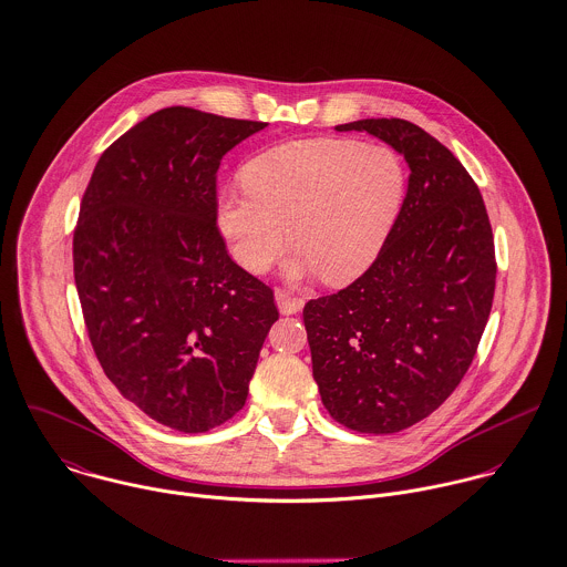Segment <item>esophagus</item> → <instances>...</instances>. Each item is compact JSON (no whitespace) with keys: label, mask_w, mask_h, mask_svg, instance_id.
I'll return each instance as SVG.
<instances>
[{"label":"esophagus","mask_w":567,"mask_h":567,"mask_svg":"<svg viewBox=\"0 0 567 567\" xmlns=\"http://www.w3.org/2000/svg\"><path fill=\"white\" fill-rule=\"evenodd\" d=\"M275 301H277V308H279L281 315H297L303 308V299L290 297L286 290H277Z\"/></svg>","instance_id":"1"}]
</instances>
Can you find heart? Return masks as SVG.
<instances>
[{
    "mask_svg": "<svg viewBox=\"0 0 567 567\" xmlns=\"http://www.w3.org/2000/svg\"><path fill=\"white\" fill-rule=\"evenodd\" d=\"M246 193H224L215 224L248 272L272 266L288 241V277L326 284L359 279L382 252L404 204L406 169L382 145L341 138L272 147L241 169Z\"/></svg>",
    "mask_w": 567,
    "mask_h": 567,
    "instance_id": "b5f03b06",
    "label": "heart"
}]
</instances>
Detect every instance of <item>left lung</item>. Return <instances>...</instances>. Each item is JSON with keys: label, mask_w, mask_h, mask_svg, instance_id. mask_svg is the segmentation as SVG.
<instances>
[{"label": "left lung", "mask_w": 567, "mask_h": 567, "mask_svg": "<svg viewBox=\"0 0 567 567\" xmlns=\"http://www.w3.org/2000/svg\"><path fill=\"white\" fill-rule=\"evenodd\" d=\"M409 167L400 217L365 275L312 299L303 323L330 415L359 433H395L433 413L477 352L495 295V244L462 163L402 118H365Z\"/></svg>", "instance_id": "1"}]
</instances>
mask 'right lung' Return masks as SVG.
<instances>
[{"instance_id":"1","label":"right lung","mask_w":567,"mask_h":567,"mask_svg":"<svg viewBox=\"0 0 567 567\" xmlns=\"http://www.w3.org/2000/svg\"><path fill=\"white\" fill-rule=\"evenodd\" d=\"M266 125L161 110L103 152L81 202L74 281L96 359L130 402L183 433L244 406L279 319L215 224L221 158Z\"/></svg>"}]
</instances>
